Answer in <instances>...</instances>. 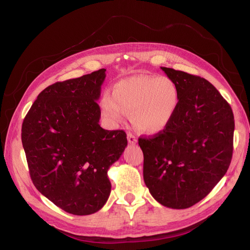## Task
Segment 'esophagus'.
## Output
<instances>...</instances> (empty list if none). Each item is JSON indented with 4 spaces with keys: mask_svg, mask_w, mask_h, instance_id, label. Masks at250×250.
<instances>
[{
    "mask_svg": "<svg viewBox=\"0 0 250 250\" xmlns=\"http://www.w3.org/2000/svg\"><path fill=\"white\" fill-rule=\"evenodd\" d=\"M127 140H128V143L132 144V145H133V144H135V143L138 142V139L135 138L131 132H128V133H127Z\"/></svg>",
    "mask_w": 250,
    "mask_h": 250,
    "instance_id": "obj_1",
    "label": "esophagus"
}]
</instances>
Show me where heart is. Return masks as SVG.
<instances>
[{"label":"heart","mask_w":250,"mask_h":250,"mask_svg":"<svg viewBox=\"0 0 250 250\" xmlns=\"http://www.w3.org/2000/svg\"><path fill=\"white\" fill-rule=\"evenodd\" d=\"M179 100L178 87L171 78L133 75L119 80L112 95L104 93L100 106L103 116L113 124L122 122L129 112L139 130L158 134L172 123Z\"/></svg>","instance_id":"heart-1"}]
</instances>
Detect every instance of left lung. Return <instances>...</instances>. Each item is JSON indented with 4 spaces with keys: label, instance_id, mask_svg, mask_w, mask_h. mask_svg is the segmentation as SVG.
<instances>
[{
    "label": "left lung",
    "instance_id": "left-lung-1",
    "mask_svg": "<svg viewBox=\"0 0 250 250\" xmlns=\"http://www.w3.org/2000/svg\"><path fill=\"white\" fill-rule=\"evenodd\" d=\"M179 90L172 123L151 138H140L144 181L164 207L188 208L213 190L232 156L234 120L230 105L199 76L161 67Z\"/></svg>",
    "mask_w": 250,
    "mask_h": 250
}]
</instances>
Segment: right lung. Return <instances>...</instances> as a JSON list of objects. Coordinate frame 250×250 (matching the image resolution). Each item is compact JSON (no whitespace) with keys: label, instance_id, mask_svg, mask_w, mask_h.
<instances>
[{"label":"right lung","instance_id":"obj_1","mask_svg":"<svg viewBox=\"0 0 250 250\" xmlns=\"http://www.w3.org/2000/svg\"><path fill=\"white\" fill-rule=\"evenodd\" d=\"M105 72L44 88L21 125L33 185L55 206L77 216L94 214L106 203L111 190L107 171L127 146L123 130L99 125L97 101Z\"/></svg>","mask_w":250,"mask_h":250}]
</instances>
